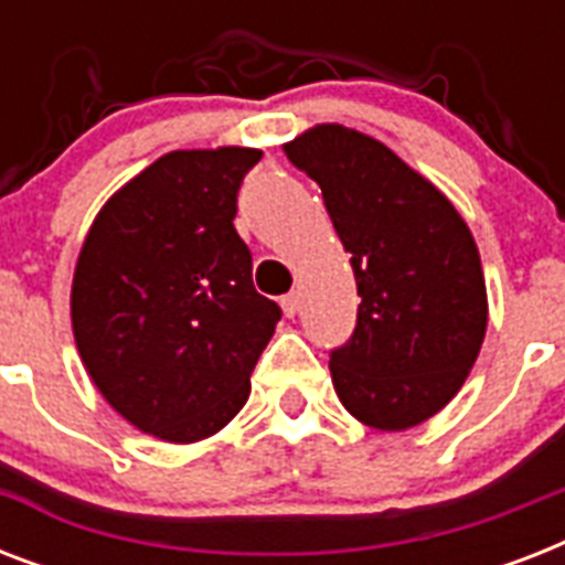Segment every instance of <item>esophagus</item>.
I'll list each match as a JSON object with an SVG mask.
<instances>
[{"instance_id":"esophagus-1","label":"esophagus","mask_w":565,"mask_h":565,"mask_svg":"<svg viewBox=\"0 0 565 565\" xmlns=\"http://www.w3.org/2000/svg\"><path fill=\"white\" fill-rule=\"evenodd\" d=\"M299 305H301V296L299 292H287V296H281V310L284 317H296L299 313Z\"/></svg>"}]
</instances>
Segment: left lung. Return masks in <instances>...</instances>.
Returning a JSON list of instances; mask_svg holds the SVG:
<instances>
[{
    "label": "left lung",
    "mask_w": 565,
    "mask_h": 565,
    "mask_svg": "<svg viewBox=\"0 0 565 565\" xmlns=\"http://www.w3.org/2000/svg\"><path fill=\"white\" fill-rule=\"evenodd\" d=\"M317 181L352 255L358 326L331 352V381L354 419L407 430L443 411L487 334V284L455 204L375 137L317 126L284 143Z\"/></svg>",
    "instance_id": "1"
}]
</instances>
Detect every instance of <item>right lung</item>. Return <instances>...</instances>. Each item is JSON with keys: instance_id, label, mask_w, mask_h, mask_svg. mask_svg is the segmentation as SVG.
<instances>
[{"instance_id": "add662e5", "label": "right lung", "mask_w": 565, "mask_h": 565, "mask_svg": "<svg viewBox=\"0 0 565 565\" xmlns=\"http://www.w3.org/2000/svg\"><path fill=\"white\" fill-rule=\"evenodd\" d=\"M257 149L170 152L110 195L73 275V334L105 402L135 428L195 443L225 428L281 308L255 290L234 228Z\"/></svg>"}]
</instances>
